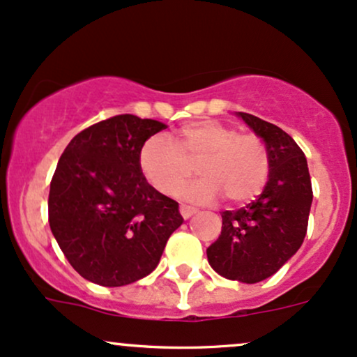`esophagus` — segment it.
I'll use <instances>...</instances> for the list:
<instances>
[{
    "instance_id": "34e87169",
    "label": "esophagus",
    "mask_w": 357,
    "mask_h": 357,
    "mask_svg": "<svg viewBox=\"0 0 357 357\" xmlns=\"http://www.w3.org/2000/svg\"><path fill=\"white\" fill-rule=\"evenodd\" d=\"M179 211H181V216L184 220H188V218H191L192 215H195L196 211V208H192V206H188V204H181V206H179Z\"/></svg>"
}]
</instances>
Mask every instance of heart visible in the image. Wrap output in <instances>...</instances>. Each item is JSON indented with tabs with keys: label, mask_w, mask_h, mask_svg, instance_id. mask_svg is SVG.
Here are the masks:
<instances>
[{
	"label": "heart",
	"mask_w": 357,
	"mask_h": 357,
	"mask_svg": "<svg viewBox=\"0 0 357 357\" xmlns=\"http://www.w3.org/2000/svg\"><path fill=\"white\" fill-rule=\"evenodd\" d=\"M142 173L159 192L178 195L198 165L204 176L183 188V198L210 203L221 192L233 204L255 199L270 174V155L264 139L257 134H238L235 127L203 119L183 126L176 134V147L169 139H147L139 154Z\"/></svg>",
	"instance_id": "b5f03b06"
}]
</instances>
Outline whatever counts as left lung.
Masks as SVG:
<instances>
[{"label": "left lung", "instance_id": "8db88e82", "mask_svg": "<svg viewBox=\"0 0 357 357\" xmlns=\"http://www.w3.org/2000/svg\"><path fill=\"white\" fill-rule=\"evenodd\" d=\"M270 155V174L255 202L223 211L221 235L206 250L221 277L257 284L277 272L305 238L312 184L305 154L285 130L252 114L238 112Z\"/></svg>", "mask_w": 357, "mask_h": 357}]
</instances>
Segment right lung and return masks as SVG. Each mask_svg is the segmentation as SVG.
<instances>
[{"mask_svg":"<svg viewBox=\"0 0 357 357\" xmlns=\"http://www.w3.org/2000/svg\"><path fill=\"white\" fill-rule=\"evenodd\" d=\"M166 126L121 114L87 127L68 142L48 195L56 243L82 277L104 287L129 285L158 267L179 204L146 181L144 142Z\"/></svg>","mask_w":357,"mask_h":357,"instance_id":"add662e5","label":"right lung"}]
</instances>
